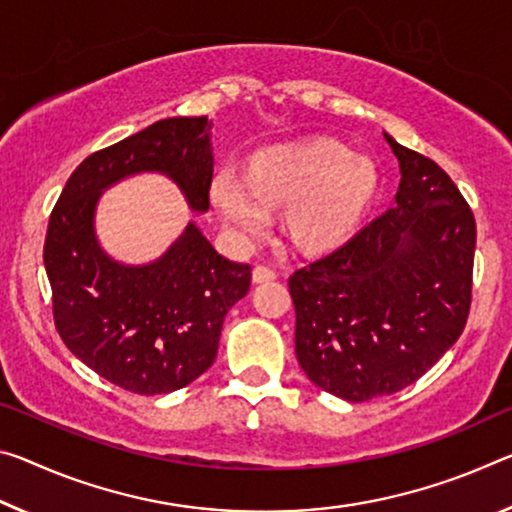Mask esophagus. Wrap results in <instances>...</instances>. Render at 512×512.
<instances>
[{
    "mask_svg": "<svg viewBox=\"0 0 512 512\" xmlns=\"http://www.w3.org/2000/svg\"><path fill=\"white\" fill-rule=\"evenodd\" d=\"M275 280V271L269 269V266H255L253 269V282L255 285H262V282H271Z\"/></svg>",
    "mask_w": 512,
    "mask_h": 512,
    "instance_id": "esophagus-1",
    "label": "esophagus"
}]
</instances>
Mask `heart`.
<instances>
[{
	"label": "heart",
	"mask_w": 512,
	"mask_h": 512,
	"mask_svg": "<svg viewBox=\"0 0 512 512\" xmlns=\"http://www.w3.org/2000/svg\"><path fill=\"white\" fill-rule=\"evenodd\" d=\"M380 189L369 157L337 139H310L257 150L241 182L216 177L209 200L243 239L264 232L266 214L282 209V237L298 253L326 255L358 232Z\"/></svg>",
	"instance_id": "heart-1"
}]
</instances>
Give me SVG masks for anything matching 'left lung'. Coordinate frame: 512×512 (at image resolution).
<instances>
[{"label":"left lung","instance_id":"obj_1","mask_svg":"<svg viewBox=\"0 0 512 512\" xmlns=\"http://www.w3.org/2000/svg\"><path fill=\"white\" fill-rule=\"evenodd\" d=\"M396 205L289 278L296 358L316 387L362 403L419 380L472 303L476 221L451 177L392 136Z\"/></svg>","mask_w":512,"mask_h":512}]
</instances>
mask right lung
<instances>
[{
  "label": "right lung",
  "instance_id": "add662e5",
  "mask_svg": "<svg viewBox=\"0 0 512 512\" xmlns=\"http://www.w3.org/2000/svg\"><path fill=\"white\" fill-rule=\"evenodd\" d=\"M139 173L166 175L191 212L205 214L214 175L207 116L159 120L81 161L52 209L43 259L70 353L109 383L154 396L212 367L225 314L250 289V266L218 255L193 221L154 262L123 264L104 253L97 202Z\"/></svg>",
  "mask_w": 512,
  "mask_h": 512
}]
</instances>
